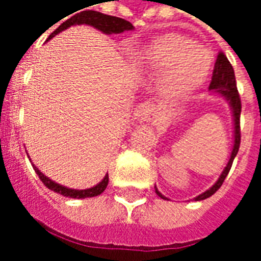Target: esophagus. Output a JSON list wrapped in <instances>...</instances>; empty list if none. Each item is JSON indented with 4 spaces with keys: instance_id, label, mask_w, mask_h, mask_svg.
Wrapping results in <instances>:
<instances>
[{
    "instance_id": "1",
    "label": "esophagus",
    "mask_w": 261,
    "mask_h": 261,
    "mask_svg": "<svg viewBox=\"0 0 261 261\" xmlns=\"http://www.w3.org/2000/svg\"><path fill=\"white\" fill-rule=\"evenodd\" d=\"M153 115H155L153 105H151L149 102H145L141 103V105L136 108L134 116L138 122H148V120H151V119L153 118Z\"/></svg>"
}]
</instances>
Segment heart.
Instances as JSON below:
<instances>
[{
  "mask_svg": "<svg viewBox=\"0 0 261 261\" xmlns=\"http://www.w3.org/2000/svg\"><path fill=\"white\" fill-rule=\"evenodd\" d=\"M146 59L153 69L165 70V89L174 97H187L200 87L210 74L211 57L191 38L168 33L152 40Z\"/></svg>",
  "mask_w": 261,
  "mask_h": 261,
  "instance_id": "heart-1",
  "label": "heart"
}]
</instances>
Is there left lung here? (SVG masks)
<instances>
[{"mask_svg":"<svg viewBox=\"0 0 261 261\" xmlns=\"http://www.w3.org/2000/svg\"><path fill=\"white\" fill-rule=\"evenodd\" d=\"M210 90H214L218 94L224 96L225 99L230 103V108L232 112V122H234V146H232L231 155L228 159V164L224 168V171L221 172V175L210 190L205 192H202L201 195L195 197L194 200L201 201L205 200L208 197H211L214 192L223 185L224 182L225 176L228 175L230 169H231L232 161L236 158L239 148H240V141H241V134H240V113H241V100L239 90H237V83H236V76H234V69H232L231 63L228 61V59L225 57L224 53H218L217 56L216 64H214V70H213V77H211V83H210ZM155 192L158 194L161 198L167 200L161 192L158 191V188L155 187Z\"/></svg>","mask_w":261,"mask_h":261,"instance_id":"left-lung-1","label":"left lung"}]
</instances>
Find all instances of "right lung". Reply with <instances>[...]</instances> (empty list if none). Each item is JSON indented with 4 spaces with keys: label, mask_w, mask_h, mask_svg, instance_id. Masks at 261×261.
<instances>
[{
    "label": "right lung",
    "mask_w": 261,
    "mask_h": 261,
    "mask_svg": "<svg viewBox=\"0 0 261 261\" xmlns=\"http://www.w3.org/2000/svg\"><path fill=\"white\" fill-rule=\"evenodd\" d=\"M76 24H87V25H92L94 29L100 30L105 34H119V33H123L127 30H134V25L129 22V21L123 20V18H119V17H113V15H106L99 11H93V10H86V11L79 12L74 14L71 18L66 20L63 24H60L57 29L54 30L53 33L48 36V40L53 38L56 34H59L63 30L69 29L71 25H76ZM34 167V165H33ZM34 171L37 172L38 178L41 179V182L44 184L45 187L51 191L61 194L64 197H70V198H89V197H96V195H100L109 182V175H106L103 178L100 182L97 185H94L92 188H87V190H73V188H67V187H63L60 184L51 181L48 176H45L44 174H41L38 171V168L34 167Z\"/></svg>",
    "instance_id": "right-lung-1"
}]
</instances>
